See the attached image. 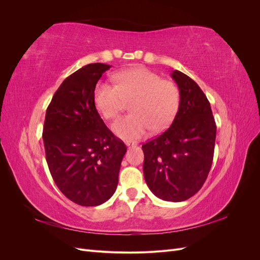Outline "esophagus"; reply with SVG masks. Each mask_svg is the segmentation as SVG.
<instances>
[{
  "instance_id": "obj_1",
  "label": "esophagus",
  "mask_w": 260,
  "mask_h": 260,
  "mask_svg": "<svg viewBox=\"0 0 260 260\" xmlns=\"http://www.w3.org/2000/svg\"><path fill=\"white\" fill-rule=\"evenodd\" d=\"M125 145H127L129 148H131L133 146H136L137 143H135V142H127V143H125Z\"/></svg>"
}]
</instances>
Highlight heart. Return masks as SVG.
Listing matches in <instances>:
<instances>
[{
	"instance_id": "1",
	"label": "heart",
	"mask_w": 260,
	"mask_h": 260,
	"mask_svg": "<svg viewBox=\"0 0 260 260\" xmlns=\"http://www.w3.org/2000/svg\"><path fill=\"white\" fill-rule=\"evenodd\" d=\"M115 84L100 82L94 90V103L105 119H115L125 101H131L132 114L113 124V131L124 140L144 137L153 128L161 131L175 119L180 104L178 86L144 67H135L114 75Z\"/></svg>"
}]
</instances>
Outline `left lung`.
Masks as SVG:
<instances>
[{"mask_svg": "<svg viewBox=\"0 0 260 260\" xmlns=\"http://www.w3.org/2000/svg\"><path fill=\"white\" fill-rule=\"evenodd\" d=\"M171 77L180 91L178 113L169 129L142 145L143 174L157 198L182 202L198 193L207 179L217 128L199 84L179 70Z\"/></svg>", "mask_w": 260, "mask_h": 260, "instance_id": "1", "label": "left lung"}]
</instances>
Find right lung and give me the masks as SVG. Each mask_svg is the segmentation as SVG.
<instances>
[{
  "label": "right lung",
  "mask_w": 260,
  "mask_h": 260,
  "mask_svg": "<svg viewBox=\"0 0 260 260\" xmlns=\"http://www.w3.org/2000/svg\"><path fill=\"white\" fill-rule=\"evenodd\" d=\"M109 65H85L67 77L46 109L43 143L54 182L67 199L98 206L112 198L127 147L96 111L94 90Z\"/></svg>",
  "instance_id": "1"
}]
</instances>
